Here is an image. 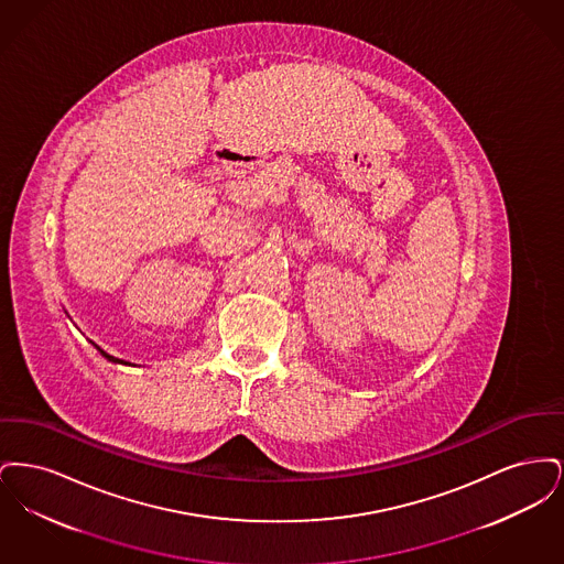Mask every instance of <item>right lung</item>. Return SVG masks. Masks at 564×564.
<instances>
[{
	"label": "right lung",
	"mask_w": 564,
	"mask_h": 564,
	"mask_svg": "<svg viewBox=\"0 0 564 564\" xmlns=\"http://www.w3.org/2000/svg\"><path fill=\"white\" fill-rule=\"evenodd\" d=\"M93 347H95V349L99 350V352H101V355H104V357H106V359H108V361H111V364H124V366H131V364H129V361H124V359H118V357H113V355H109V352H106V350L101 349V347H97V345H95V343H93Z\"/></svg>",
	"instance_id": "right-lung-1"
}]
</instances>
